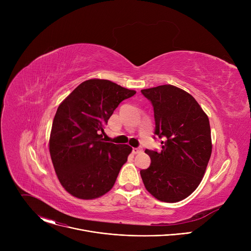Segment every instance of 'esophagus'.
<instances>
[{
  "label": "esophagus",
  "instance_id": "obj_1",
  "mask_svg": "<svg viewBox=\"0 0 251 251\" xmlns=\"http://www.w3.org/2000/svg\"><path fill=\"white\" fill-rule=\"evenodd\" d=\"M142 151H143L142 147H137V148H133V149H132V152H133L134 154H138V153H141Z\"/></svg>",
  "mask_w": 251,
  "mask_h": 251
}]
</instances>
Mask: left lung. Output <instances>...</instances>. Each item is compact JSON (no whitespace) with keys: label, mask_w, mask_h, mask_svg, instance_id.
Masks as SVG:
<instances>
[{"label":"left lung","mask_w":251,"mask_h":251,"mask_svg":"<svg viewBox=\"0 0 251 251\" xmlns=\"http://www.w3.org/2000/svg\"><path fill=\"white\" fill-rule=\"evenodd\" d=\"M141 92L153 106L154 134L162 140L160 152L146 149L151 164L140 171L141 177L159 201H180L198 188L209 161L208 118L197 100L181 88L166 84Z\"/></svg>","instance_id":"left-lung-1"}]
</instances>
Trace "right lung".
<instances>
[{
    "label": "right lung",
    "mask_w": 251,
    "mask_h": 251,
    "mask_svg": "<svg viewBox=\"0 0 251 251\" xmlns=\"http://www.w3.org/2000/svg\"><path fill=\"white\" fill-rule=\"evenodd\" d=\"M135 93L109 80L89 79L58 106L50 153L58 180L70 195L92 200L114 186L132 148L105 142L102 134L118 105Z\"/></svg>",
    "instance_id": "obj_1"
}]
</instances>
